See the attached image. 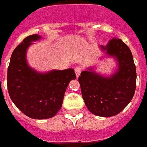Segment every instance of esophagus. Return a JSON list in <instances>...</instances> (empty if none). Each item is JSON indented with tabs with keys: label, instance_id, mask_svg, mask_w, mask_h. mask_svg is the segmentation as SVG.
Instances as JSON below:
<instances>
[{
	"label": "esophagus",
	"instance_id": "1",
	"mask_svg": "<svg viewBox=\"0 0 147 147\" xmlns=\"http://www.w3.org/2000/svg\"><path fill=\"white\" fill-rule=\"evenodd\" d=\"M81 71H82V69H81V67H76V68H75V74H76L77 78H78V77L80 76Z\"/></svg>",
	"mask_w": 147,
	"mask_h": 147
}]
</instances>
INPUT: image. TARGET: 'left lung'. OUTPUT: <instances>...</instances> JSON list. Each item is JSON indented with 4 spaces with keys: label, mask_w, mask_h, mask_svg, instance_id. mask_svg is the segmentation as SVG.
<instances>
[{
    "label": "left lung",
    "mask_w": 147,
    "mask_h": 147,
    "mask_svg": "<svg viewBox=\"0 0 147 147\" xmlns=\"http://www.w3.org/2000/svg\"><path fill=\"white\" fill-rule=\"evenodd\" d=\"M99 49L117 61L116 70L110 76H105L96 72L92 66L81 72L78 81L90 112L96 116L110 117L121 112L133 98L136 69L131 50L121 39L110 40Z\"/></svg>",
    "instance_id": "1"
}]
</instances>
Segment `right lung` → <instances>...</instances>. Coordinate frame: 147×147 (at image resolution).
Here are the masks:
<instances>
[{
  "mask_svg": "<svg viewBox=\"0 0 147 147\" xmlns=\"http://www.w3.org/2000/svg\"><path fill=\"white\" fill-rule=\"evenodd\" d=\"M38 34L26 37L11 54L7 68V90L11 101L25 115L33 119H48L60 110L69 81L76 79L72 68L40 73L28 65L26 51Z\"/></svg>",
  "mask_w": 147,
  "mask_h": 147,
  "instance_id": "add662e5",
  "label": "right lung"
}]
</instances>
